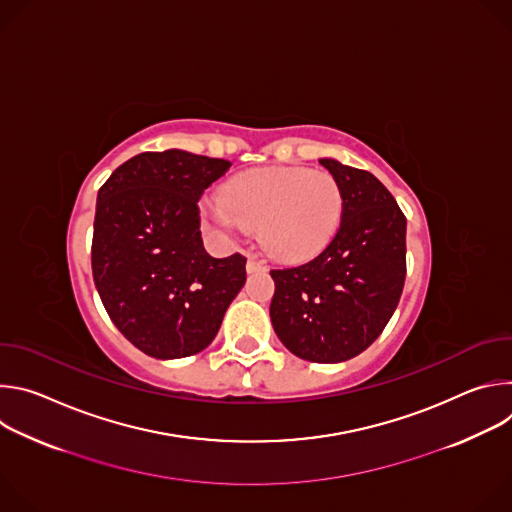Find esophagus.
<instances>
[{
  "label": "esophagus",
  "instance_id": "34e87169",
  "mask_svg": "<svg viewBox=\"0 0 512 512\" xmlns=\"http://www.w3.org/2000/svg\"><path fill=\"white\" fill-rule=\"evenodd\" d=\"M263 269H265V263H263V261H259V259H255V257H249V259H247V271H249V273L263 271Z\"/></svg>",
  "mask_w": 512,
  "mask_h": 512
}]
</instances>
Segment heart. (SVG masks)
Instances as JSON below:
<instances>
[{
  "instance_id": "obj_1",
  "label": "heart",
  "mask_w": 512,
  "mask_h": 512,
  "mask_svg": "<svg viewBox=\"0 0 512 512\" xmlns=\"http://www.w3.org/2000/svg\"><path fill=\"white\" fill-rule=\"evenodd\" d=\"M344 210L338 180L320 170L269 166L235 174L221 200L204 206L218 235L257 227L261 247L279 261H306L334 239Z\"/></svg>"
}]
</instances>
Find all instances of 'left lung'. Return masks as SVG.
Segmentation results:
<instances>
[{
	"instance_id": "obj_1",
	"label": "left lung",
	"mask_w": 512,
	"mask_h": 512,
	"mask_svg": "<svg viewBox=\"0 0 512 512\" xmlns=\"http://www.w3.org/2000/svg\"><path fill=\"white\" fill-rule=\"evenodd\" d=\"M320 164L344 194L340 229L308 263L271 271L269 316L289 352L310 362H342L379 338L399 304L407 221L371 172L332 158Z\"/></svg>"
}]
</instances>
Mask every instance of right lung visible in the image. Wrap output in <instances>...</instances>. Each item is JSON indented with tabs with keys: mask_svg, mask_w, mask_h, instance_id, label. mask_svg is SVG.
I'll use <instances>...</instances> for the list:
<instances>
[{
	"mask_svg": "<svg viewBox=\"0 0 512 512\" xmlns=\"http://www.w3.org/2000/svg\"><path fill=\"white\" fill-rule=\"evenodd\" d=\"M229 168L184 150L143 152L97 194L95 287L117 330L148 356L204 350L245 285L247 259H216L200 237L198 200Z\"/></svg>",
	"mask_w": 512,
	"mask_h": 512,
	"instance_id": "1",
	"label": "right lung"
}]
</instances>
